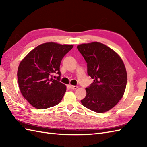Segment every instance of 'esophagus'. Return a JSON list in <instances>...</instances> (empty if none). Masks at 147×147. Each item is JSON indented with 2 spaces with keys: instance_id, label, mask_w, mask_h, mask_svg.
<instances>
[{
  "instance_id": "esophagus-1",
  "label": "esophagus",
  "mask_w": 147,
  "mask_h": 147,
  "mask_svg": "<svg viewBox=\"0 0 147 147\" xmlns=\"http://www.w3.org/2000/svg\"><path fill=\"white\" fill-rule=\"evenodd\" d=\"M70 88L72 90H76L78 88V86H73V85H70Z\"/></svg>"
}]
</instances>
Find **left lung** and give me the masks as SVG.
Wrapping results in <instances>:
<instances>
[{"label":"left lung","instance_id":"8db88e82","mask_svg":"<svg viewBox=\"0 0 147 147\" xmlns=\"http://www.w3.org/2000/svg\"><path fill=\"white\" fill-rule=\"evenodd\" d=\"M77 48L86 62L88 74L93 79L81 102L98 113L107 112L117 104L125 92L127 73L123 61L116 52L101 43H83Z\"/></svg>","mask_w":147,"mask_h":147}]
</instances>
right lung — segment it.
Returning a JSON list of instances; mask_svg holds the SVG:
<instances>
[{
  "instance_id": "1",
  "label": "right lung",
  "mask_w": 147,
  "mask_h": 147,
  "mask_svg": "<svg viewBox=\"0 0 147 147\" xmlns=\"http://www.w3.org/2000/svg\"><path fill=\"white\" fill-rule=\"evenodd\" d=\"M72 45L54 42L37 46L22 61L18 67V80L21 94L33 107L44 109L57 105L66 92L60 82L62 58L72 49ZM59 74L57 80L52 74Z\"/></svg>"
}]
</instances>
